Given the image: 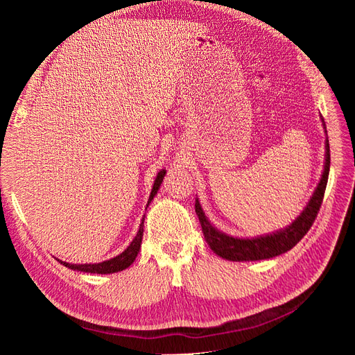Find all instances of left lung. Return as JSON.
I'll use <instances>...</instances> for the list:
<instances>
[{"label":"left lung","instance_id":"8db88e82","mask_svg":"<svg viewBox=\"0 0 355 355\" xmlns=\"http://www.w3.org/2000/svg\"><path fill=\"white\" fill-rule=\"evenodd\" d=\"M323 123V128L326 133V155H324V167L323 173H321L320 182L317 188L314 189L313 196H311L309 201L304 210L299 213V216L295 218V220L287 225L286 228L277 230L270 234L257 235V237H234L227 232L218 230L210 222V219L204 213L200 200L196 197V211L198 214V219L202 228L204 240L207 241L210 249L220 256L222 259L232 261V262H250V261H262V259H271V257L280 256L302 240L304 235L311 228V225L315 220L317 213L320 210L321 201L324 197V191L327 185L329 170H330V148H329V139H327V130L324 120L321 118Z\"/></svg>","mask_w":355,"mask_h":355}]
</instances>
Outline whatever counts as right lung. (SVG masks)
<instances>
[{
	"instance_id": "obj_1",
	"label": "right lung",
	"mask_w": 355,
	"mask_h": 355,
	"mask_svg": "<svg viewBox=\"0 0 355 355\" xmlns=\"http://www.w3.org/2000/svg\"><path fill=\"white\" fill-rule=\"evenodd\" d=\"M164 176H166V168H161L158 173H157L155 180H154V185H153V189H151V194H149L146 209H148L149 204H151V201L154 200V197L157 196V192H158L161 184H163ZM144 222H145V214H144L141 225H139V230H137V232L135 235V239L132 240V243L127 245V249L123 253L112 257V259L103 261V262H99V263H69V262H63L60 259H58V261L62 265H65L67 268H69V270H73V271L90 272V274H114V272H120V271L125 270V268L130 266L136 261L137 253L141 252V244H142V237H144Z\"/></svg>"
}]
</instances>
